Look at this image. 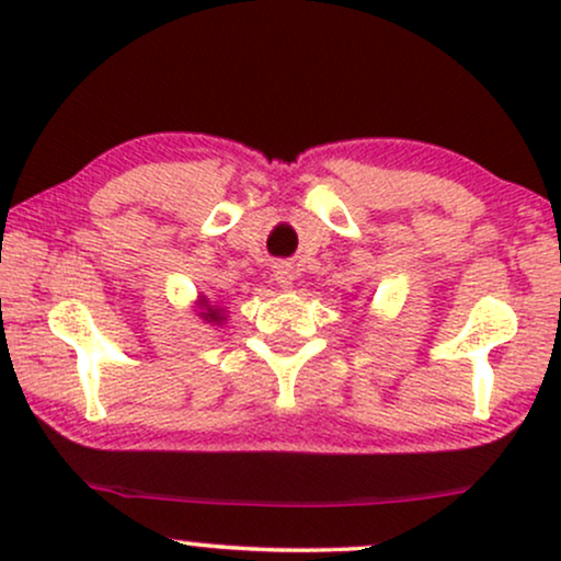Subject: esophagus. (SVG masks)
I'll list each match as a JSON object with an SVG mask.
<instances>
[{"mask_svg":"<svg viewBox=\"0 0 561 561\" xmlns=\"http://www.w3.org/2000/svg\"><path fill=\"white\" fill-rule=\"evenodd\" d=\"M274 279L279 282L282 287L293 285V279H295V272H293V266H289V263H276V266H274Z\"/></svg>","mask_w":561,"mask_h":561,"instance_id":"34e87169","label":"esophagus"}]
</instances>
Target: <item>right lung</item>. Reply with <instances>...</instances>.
<instances>
[{
    "instance_id": "add662e5",
    "label": "right lung",
    "mask_w": 561,
    "mask_h": 561,
    "mask_svg": "<svg viewBox=\"0 0 561 561\" xmlns=\"http://www.w3.org/2000/svg\"><path fill=\"white\" fill-rule=\"evenodd\" d=\"M203 319L216 321V324H218V321H221V308H210V306H208V311L203 313Z\"/></svg>"
}]
</instances>
